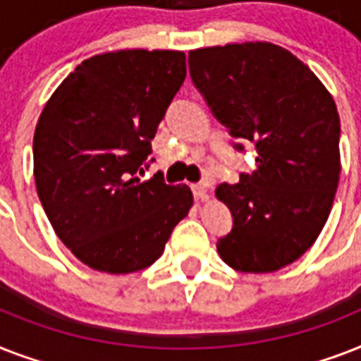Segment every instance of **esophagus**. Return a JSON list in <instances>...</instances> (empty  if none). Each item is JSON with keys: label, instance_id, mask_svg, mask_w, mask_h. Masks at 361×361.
Returning <instances> with one entry per match:
<instances>
[{"label": "esophagus", "instance_id": "obj_1", "mask_svg": "<svg viewBox=\"0 0 361 361\" xmlns=\"http://www.w3.org/2000/svg\"><path fill=\"white\" fill-rule=\"evenodd\" d=\"M191 189L192 195H195V200H204L206 198V192H208V185L206 183H195Z\"/></svg>", "mask_w": 361, "mask_h": 361}]
</instances>
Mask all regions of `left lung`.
Returning a JSON list of instances; mask_svg holds the SVG:
<instances>
[{
    "instance_id": "1",
    "label": "left lung",
    "mask_w": 361,
    "mask_h": 361,
    "mask_svg": "<svg viewBox=\"0 0 361 361\" xmlns=\"http://www.w3.org/2000/svg\"><path fill=\"white\" fill-rule=\"evenodd\" d=\"M189 75L215 120L255 144V170L221 183L232 231L221 258L245 274L292 264L319 238L339 183L337 106L307 65L271 42L191 50Z\"/></svg>"
}]
</instances>
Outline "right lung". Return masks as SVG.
<instances>
[{
	"instance_id": "add662e5",
	"label": "right lung",
	"mask_w": 361,
	"mask_h": 361,
	"mask_svg": "<svg viewBox=\"0 0 361 361\" xmlns=\"http://www.w3.org/2000/svg\"><path fill=\"white\" fill-rule=\"evenodd\" d=\"M185 54L121 50L82 61L54 92L33 136L37 195L58 238L106 274L152 266L192 206L163 172L152 140L185 80Z\"/></svg>"
}]
</instances>
